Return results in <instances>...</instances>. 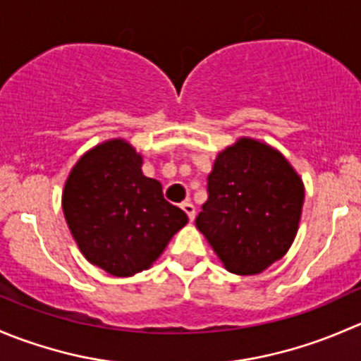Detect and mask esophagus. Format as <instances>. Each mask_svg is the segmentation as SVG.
<instances>
[{"label": "esophagus", "mask_w": 361, "mask_h": 361, "mask_svg": "<svg viewBox=\"0 0 361 361\" xmlns=\"http://www.w3.org/2000/svg\"><path fill=\"white\" fill-rule=\"evenodd\" d=\"M181 208H183V212L187 213V215H188V219H190V220H194V216H195V206L192 204L190 201H185L183 204H181Z\"/></svg>", "instance_id": "1"}]
</instances>
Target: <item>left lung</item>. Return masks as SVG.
<instances>
[{
    "label": "left lung",
    "mask_w": 361,
    "mask_h": 361,
    "mask_svg": "<svg viewBox=\"0 0 361 361\" xmlns=\"http://www.w3.org/2000/svg\"><path fill=\"white\" fill-rule=\"evenodd\" d=\"M206 190L195 227L231 274H261L289 250L305 192L281 153L240 139L219 153Z\"/></svg>",
    "instance_id": "1"
}]
</instances>
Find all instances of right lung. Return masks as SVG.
Here are the masks:
<instances>
[{"label": "right lung", "mask_w": 361, "mask_h": 361, "mask_svg": "<svg viewBox=\"0 0 361 361\" xmlns=\"http://www.w3.org/2000/svg\"><path fill=\"white\" fill-rule=\"evenodd\" d=\"M141 166L128 142L107 141L75 164L63 190V213L80 252L114 277L149 268L188 222Z\"/></svg>", "instance_id": "add662e5"}]
</instances>
